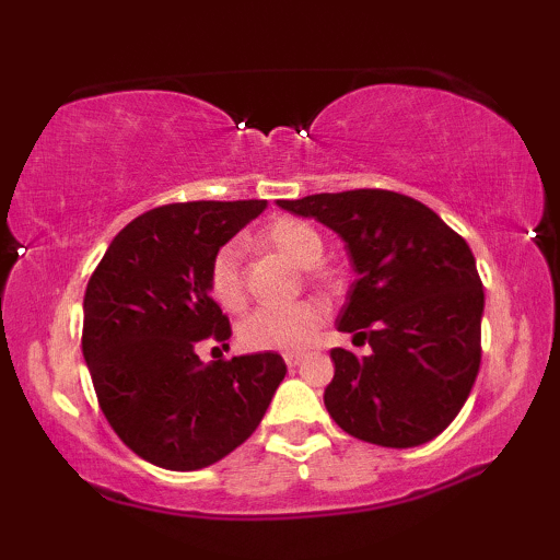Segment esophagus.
<instances>
[{
	"instance_id": "esophagus-1",
	"label": "esophagus",
	"mask_w": 560,
	"mask_h": 560,
	"mask_svg": "<svg viewBox=\"0 0 560 560\" xmlns=\"http://www.w3.org/2000/svg\"><path fill=\"white\" fill-rule=\"evenodd\" d=\"M282 359H285V364L290 366V370H293V366H298V364L303 362V354H295V351H293V354H285Z\"/></svg>"
}]
</instances>
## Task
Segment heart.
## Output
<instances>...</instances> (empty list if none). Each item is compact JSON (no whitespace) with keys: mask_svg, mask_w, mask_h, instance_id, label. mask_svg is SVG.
<instances>
[{"mask_svg":"<svg viewBox=\"0 0 560 560\" xmlns=\"http://www.w3.org/2000/svg\"><path fill=\"white\" fill-rule=\"evenodd\" d=\"M259 242L278 249L295 265L311 267L324 255V240L308 221L275 219L259 232ZM209 290L221 308L236 311L244 305L242 244L226 242L209 265ZM326 320L320 301H298L285 305H262L240 324V343L249 351H303L316 339Z\"/></svg>","mask_w":560,"mask_h":560,"instance_id":"obj_1","label":"heart"}]
</instances>
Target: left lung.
Here are the masks:
<instances>
[{
    "label": "left lung",
    "mask_w": 560,
    "mask_h": 560,
    "mask_svg": "<svg viewBox=\"0 0 560 560\" xmlns=\"http://www.w3.org/2000/svg\"><path fill=\"white\" fill-rule=\"evenodd\" d=\"M278 206L334 229L357 272L336 326L370 341L372 354L331 349L328 416L377 446L433 441L464 408L481 362L485 290L469 244L425 203L395 190Z\"/></svg>",
    "instance_id": "obj_1"
}]
</instances>
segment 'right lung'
Masks as SVG:
<instances>
[{
  "instance_id": "right-lung-1",
  "label": "right lung",
  "mask_w": 560,
  "mask_h": 560,
  "mask_svg": "<svg viewBox=\"0 0 560 560\" xmlns=\"http://www.w3.org/2000/svg\"><path fill=\"white\" fill-rule=\"evenodd\" d=\"M265 206H160L129 221L91 275L83 359L98 408L144 462L171 471L217 464L255 433L285 377L275 351L209 364L196 354L232 336L209 290L211 257Z\"/></svg>"
}]
</instances>
